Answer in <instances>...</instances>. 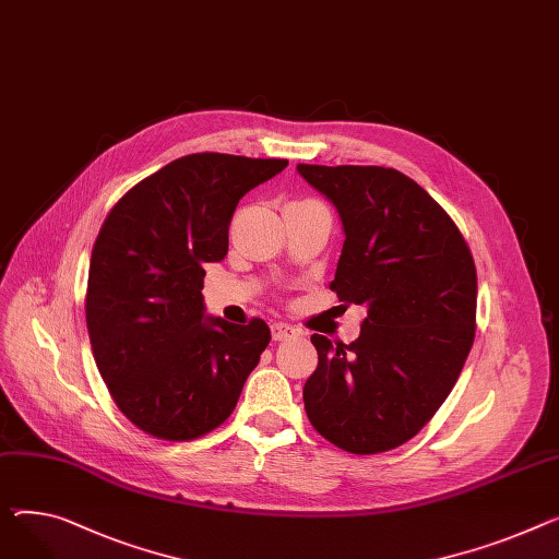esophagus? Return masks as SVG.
<instances>
[{
  "mask_svg": "<svg viewBox=\"0 0 559 559\" xmlns=\"http://www.w3.org/2000/svg\"><path fill=\"white\" fill-rule=\"evenodd\" d=\"M299 334H301L299 328H294V325L283 323V321H278V323L272 325V337H274V342H287V340L299 337Z\"/></svg>",
  "mask_w": 559,
  "mask_h": 559,
  "instance_id": "obj_1",
  "label": "esophagus"
}]
</instances>
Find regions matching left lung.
<instances>
[{
	"mask_svg": "<svg viewBox=\"0 0 559 559\" xmlns=\"http://www.w3.org/2000/svg\"><path fill=\"white\" fill-rule=\"evenodd\" d=\"M296 170L344 225L330 289L366 306L353 344L312 334L319 366L304 386L306 414L350 454L389 452L433 418L461 376L476 330L474 258L454 219L395 168Z\"/></svg>",
	"mask_w": 559,
	"mask_h": 559,
	"instance_id": "1",
	"label": "left lung"
}]
</instances>
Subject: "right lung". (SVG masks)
Returning <instances> with one entry per match:
<instances>
[{"instance_id": "add662e5", "label": "right lung", "mask_w": 559, "mask_h": 559, "mask_svg": "<svg viewBox=\"0 0 559 559\" xmlns=\"http://www.w3.org/2000/svg\"><path fill=\"white\" fill-rule=\"evenodd\" d=\"M285 166L186 155L132 186L105 217L90 260L87 330L109 395L141 431L193 440L236 408L272 332L263 319L206 317L204 263L227 255L240 198Z\"/></svg>"}]
</instances>
